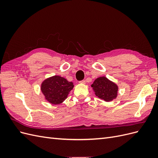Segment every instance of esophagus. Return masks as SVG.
<instances>
[{"label":"esophagus","mask_w":158,"mask_h":158,"mask_svg":"<svg viewBox=\"0 0 158 158\" xmlns=\"http://www.w3.org/2000/svg\"><path fill=\"white\" fill-rule=\"evenodd\" d=\"M79 83L84 84H85V80H81V81H80Z\"/></svg>","instance_id":"esophagus-1"}]
</instances>
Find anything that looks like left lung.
<instances>
[{
	"label": "left lung",
	"mask_w": 158,
	"mask_h": 158,
	"mask_svg": "<svg viewBox=\"0 0 158 158\" xmlns=\"http://www.w3.org/2000/svg\"><path fill=\"white\" fill-rule=\"evenodd\" d=\"M92 87L98 98L105 102H111L117 96L118 86L105 76L95 80Z\"/></svg>",
	"instance_id": "1"
}]
</instances>
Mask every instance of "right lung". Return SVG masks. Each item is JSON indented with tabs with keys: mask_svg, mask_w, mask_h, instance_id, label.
<instances>
[{
	"mask_svg": "<svg viewBox=\"0 0 158 158\" xmlns=\"http://www.w3.org/2000/svg\"><path fill=\"white\" fill-rule=\"evenodd\" d=\"M74 88L73 83L59 76H54L44 80L41 89L45 99L52 104H60L67 98Z\"/></svg>",
	"mask_w": 158,
	"mask_h": 158,
	"instance_id": "right-lung-1",
	"label": "right lung"
}]
</instances>
